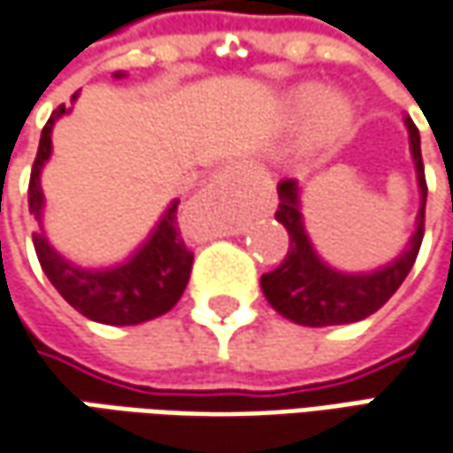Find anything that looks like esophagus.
<instances>
[{"instance_id": "obj_1", "label": "esophagus", "mask_w": 453, "mask_h": 453, "mask_svg": "<svg viewBox=\"0 0 453 453\" xmlns=\"http://www.w3.org/2000/svg\"><path fill=\"white\" fill-rule=\"evenodd\" d=\"M229 176H232V171H229V165H226V168H219V173H217V176H214V181H217V183H224V181H226V179H229Z\"/></svg>"}]
</instances>
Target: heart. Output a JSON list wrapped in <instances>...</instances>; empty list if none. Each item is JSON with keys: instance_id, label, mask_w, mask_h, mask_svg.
<instances>
[{"instance_id": "b5f03b06", "label": "heart", "mask_w": 453, "mask_h": 453, "mask_svg": "<svg viewBox=\"0 0 453 453\" xmlns=\"http://www.w3.org/2000/svg\"><path fill=\"white\" fill-rule=\"evenodd\" d=\"M289 108L295 113H309L310 120L304 126L300 150L304 156H322L327 150L338 149L353 126V108L348 100L335 93L325 96L318 85H303L289 96Z\"/></svg>"}]
</instances>
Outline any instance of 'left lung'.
<instances>
[{
	"label": "left lung",
	"mask_w": 453,
	"mask_h": 453,
	"mask_svg": "<svg viewBox=\"0 0 453 453\" xmlns=\"http://www.w3.org/2000/svg\"><path fill=\"white\" fill-rule=\"evenodd\" d=\"M409 128L411 158L416 165V181L421 206L416 214V229L406 250L388 265L371 272H342L322 259L312 239L304 229L303 191L297 181H282L277 186L280 209L274 219L288 229V257L277 270L262 274L259 285L267 303L288 320L304 327H327L365 320L391 300V295L403 285L413 267L421 239H424V214H426V176L421 161V138L411 118H403Z\"/></svg>",
	"instance_id": "obj_1"
}]
</instances>
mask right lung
Masks as SVG:
<instances>
[{"label": "right lung", "instance_id": "add662e5", "mask_svg": "<svg viewBox=\"0 0 453 453\" xmlns=\"http://www.w3.org/2000/svg\"><path fill=\"white\" fill-rule=\"evenodd\" d=\"M113 78H126L115 73ZM78 93L73 96V103ZM70 108L60 105L50 115L47 126L40 135V149L29 176V214L37 221V232H32L35 252L42 265L47 280L55 285L67 303L85 315L88 320L103 325H138L165 315L173 304L181 300L183 289L191 277L194 254L183 244L181 229L176 221L179 199H173L150 234L135 252L111 267H82L60 254L44 234V194L40 176L44 164L52 156V128Z\"/></svg>", "mask_w": 453, "mask_h": 453}]
</instances>
